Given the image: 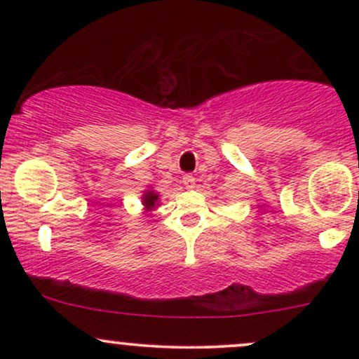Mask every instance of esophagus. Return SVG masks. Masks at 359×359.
Returning a JSON list of instances; mask_svg holds the SVG:
<instances>
[{"instance_id":"1","label":"esophagus","mask_w":359,"mask_h":359,"mask_svg":"<svg viewBox=\"0 0 359 359\" xmlns=\"http://www.w3.org/2000/svg\"><path fill=\"white\" fill-rule=\"evenodd\" d=\"M182 182H184V185L187 189H194L196 187V179H194V175H191V174H185L184 177H182Z\"/></svg>"}]
</instances>
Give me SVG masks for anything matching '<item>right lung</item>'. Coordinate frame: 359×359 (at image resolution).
I'll list each match as a JSON object with an SVG mask.
<instances>
[{"mask_svg": "<svg viewBox=\"0 0 359 359\" xmlns=\"http://www.w3.org/2000/svg\"><path fill=\"white\" fill-rule=\"evenodd\" d=\"M143 205H145L147 212L154 211V209L158 205V194L154 192V191H147L145 194H143Z\"/></svg>", "mask_w": 359, "mask_h": 359, "instance_id": "obj_1", "label": "right lung"}]
</instances>
